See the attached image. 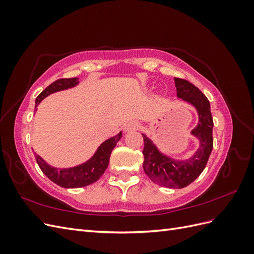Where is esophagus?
<instances>
[{
    "instance_id": "1",
    "label": "esophagus",
    "mask_w": 254,
    "mask_h": 254,
    "mask_svg": "<svg viewBox=\"0 0 254 254\" xmlns=\"http://www.w3.org/2000/svg\"><path fill=\"white\" fill-rule=\"evenodd\" d=\"M137 123H135V122H129V123H127V124L125 125V131H130V130H134V129H136L137 128Z\"/></svg>"
}]
</instances>
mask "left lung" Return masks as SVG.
Wrapping results in <instances>:
<instances>
[{"instance_id":"left-lung-1","label":"left lung","mask_w":254,"mask_h":254,"mask_svg":"<svg viewBox=\"0 0 254 254\" xmlns=\"http://www.w3.org/2000/svg\"><path fill=\"white\" fill-rule=\"evenodd\" d=\"M177 96L195 107L198 113V125L191 134L199 141V147L188 160H174L161 152L149 137L144 139L143 168L149 178L159 186L171 189H182L197 179L207 163L213 149V118L209 99L186 79L175 77Z\"/></svg>"}]
</instances>
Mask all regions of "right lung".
Listing matches in <instances>:
<instances>
[{
	"label": "right lung",
	"instance_id": "obj_1",
	"mask_svg": "<svg viewBox=\"0 0 254 254\" xmlns=\"http://www.w3.org/2000/svg\"><path fill=\"white\" fill-rule=\"evenodd\" d=\"M79 80L76 77L61 78L54 81L37 96L35 105L36 111L38 105L40 104L43 98L49 96L52 93H55V92L73 88L75 86H77ZM121 137L122 132L110 137L108 140H106L97 148L93 157L89 159L87 162L70 168H59L58 170V168L53 167L50 164H48L40 156H38L36 152L34 153L40 170L50 180H52L54 183H56L57 186L65 189L83 188L89 186V184L94 183L101 178L102 175L105 173L106 168L108 167L111 151L115 147L117 143L121 140Z\"/></svg>",
	"mask_w": 254,
	"mask_h": 254
}]
</instances>
